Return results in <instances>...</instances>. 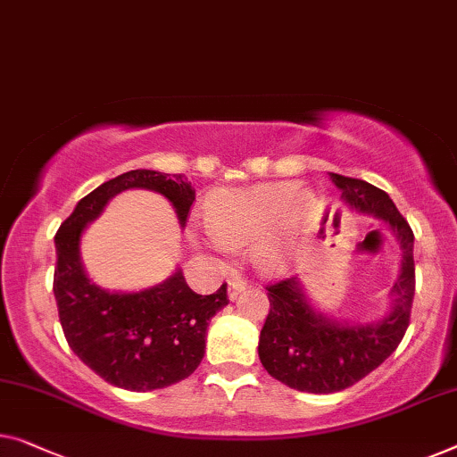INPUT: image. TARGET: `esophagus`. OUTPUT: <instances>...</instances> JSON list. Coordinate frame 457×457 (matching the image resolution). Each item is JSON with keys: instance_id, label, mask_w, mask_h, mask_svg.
Instances as JSON below:
<instances>
[{"instance_id": "obj_1", "label": "esophagus", "mask_w": 457, "mask_h": 457, "mask_svg": "<svg viewBox=\"0 0 457 457\" xmlns=\"http://www.w3.org/2000/svg\"><path fill=\"white\" fill-rule=\"evenodd\" d=\"M246 287H248L246 278H240V277L229 278V283H228V295H229V299H236L237 294H242V291L246 289Z\"/></svg>"}]
</instances>
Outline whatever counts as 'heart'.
Returning a JSON list of instances; mask_svg holds the SVG:
<instances>
[{
  "label": "heart",
  "instance_id": "obj_1",
  "mask_svg": "<svg viewBox=\"0 0 457 457\" xmlns=\"http://www.w3.org/2000/svg\"><path fill=\"white\" fill-rule=\"evenodd\" d=\"M314 196L294 182L220 190L205 207L211 240L223 248L254 244L256 267L281 275L295 258L299 229L310 221Z\"/></svg>",
  "mask_w": 457,
  "mask_h": 457
}]
</instances>
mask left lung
I'll use <instances>...</instances> for the list:
<instances>
[{
  "mask_svg": "<svg viewBox=\"0 0 457 457\" xmlns=\"http://www.w3.org/2000/svg\"><path fill=\"white\" fill-rule=\"evenodd\" d=\"M345 203L386 223L403 248L394 283V305L376 324H343L320 314L303 295L297 277L267 287L270 310L258 340L264 370L299 392L332 394L357 384L396 351L411 324L414 299V234L390 196L370 182L330 174Z\"/></svg>",
  "mask_w": 457,
  "mask_h": 457,
  "instance_id": "left-lung-1",
  "label": "left lung"
}]
</instances>
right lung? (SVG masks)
I'll return each instance as SVG.
<instances>
[{"mask_svg": "<svg viewBox=\"0 0 457 457\" xmlns=\"http://www.w3.org/2000/svg\"><path fill=\"white\" fill-rule=\"evenodd\" d=\"M155 190L172 203L185 228L195 190L182 174L131 170L81 199L54 236L53 294L71 351L108 384L149 392L188 378L205 355L207 326L229 303L228 285L199 295L180 270L139 294H112L94 285L81 267L79 240L114 195Z\"/></svg>", "mask_w": 457, "mask_h": 457, "instance_id": "obj_1", "label": "right lung"}]
</instances>
